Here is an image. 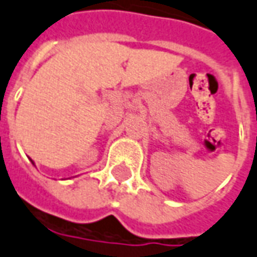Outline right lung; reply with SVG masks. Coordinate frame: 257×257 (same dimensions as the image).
Wrapping results in <instances>:
<instances>
[{
	"label": "right lung",
	"instance_id": "1",
	"mask_svg": "<svg viewBox=\"0 0 257 257\" xmlns=\"http://www.w3.org/2000/svg\"><path fill=\"white\" fill-rule=\"evenodd\" d=\"M31 163H32V164H34V161H32V160H31Z\"/></svg>",
	"mask_w": 257,
	"mask_h": 257
}]
</instances>
